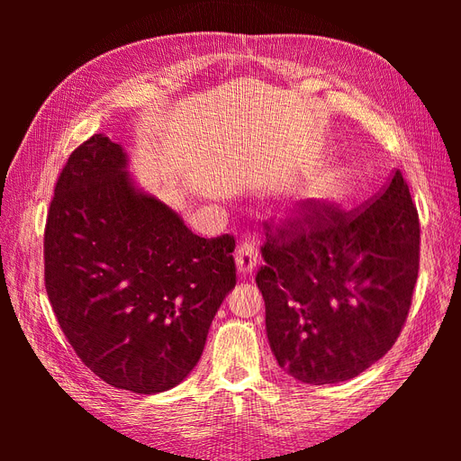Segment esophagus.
Masks as SVG:
<instances>
[{"mask_svg":"<svg viewBox=\"0 0 461 461\" xmlns=\"http://www.w3.org/2000/svg\"><path fill=\"white\" fill-rule=\"evenodd\" d=\"M258 248L254 244H242L236 252V269L242 276L252 275L258 267Z\"/></svg>","mask_w":461,"mask_h":461,"instance_id":"34e87169","label":"esophagus"}]
</instances>
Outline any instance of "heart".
Returning a JSON list of instances; mask_svg holds the SVG:
<instances>
[{
    "label": "heart",
    "mask_w": 461,
    "mask_h": 461,
    "mask_svg": "<svg viewBox=\"0 0 461 461\" xmlns=\"http://www.w3.org/2000/svg\"><path fill=\"white\" fill-rule=\"evenodd\" d=\"M354 175L348 169H339L327 175L319 185L310 190V198L315 202H334L340 200L352 188Z\"/></svg>",
    "instance_id": "obj_1"
}]
</instances>
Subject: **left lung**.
I'll return each instance as SVG.
<instances>
[{"label":"left lung","mask_w":461,"mask_h":461,"mask_svg":"<svg viewBox=\"0 0 461 461\" xmlns=\"http://www.w3.org/2000/svg\"><path fill=\"white\" fill-rule=\"evenodd\" d=\"M265 239L256 283L290 376L350 381L393 348L420 271V217L400 171L361 212L319 205Z\"/></svg>","instance_id":"obj_1"}]
</instances>
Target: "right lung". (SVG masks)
I'll return each mask as SVG.
<instances>
[{"mask_svg":"<svg viewBox=\"0 0 461 461\" xmlns=\"http://www.w3.org/2000/svg\"><path fill=\"white\" fill-rule=\"evenodd\" d=\"M234 239H202L136 185L129 156L94 134L55 185L46 290L67 340L107 384L136 394L183 383L236 285Z\"/></svg>","mask_w":461,"mask_h":461,"instance_id":"add662e5","label":"right lung"}]
</instances>
